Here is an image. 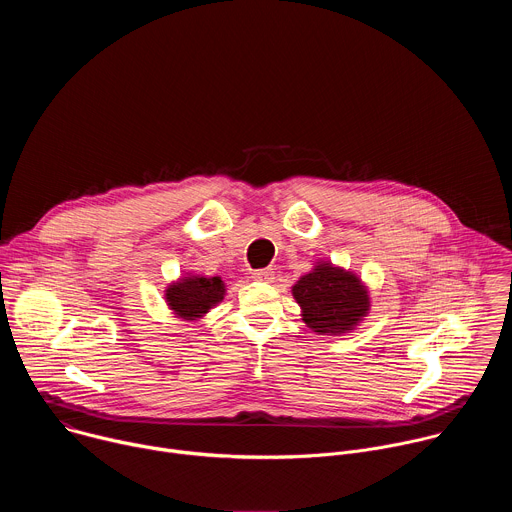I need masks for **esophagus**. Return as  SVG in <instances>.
Wrapping results in <instances>:
<instances>
[{
  "instance_id": "34e87169",
  "label": "esophagus",
  "mask_w": 512,
  "mask_h": 512,
  "mask_svg": "<svg viewBox=\"0 0 512 512\" xmlns=\"http://www.w3.org/2000/svg\"><path fill=\"white\" fill-rule=\"evenodd\" d=\"M251 277H253L255 281H265V283H271V281L275 279V271H273L271 267H265V269H255V271L251 273Z\"/></svg>"
}]
</instances>
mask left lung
Wrapping results in <instances>:
<instances>
[{"mask_svg":"<svg viewBox=\"0 0 512 512\" xmlns=\"http://www.w3.org/2000/svg\"><path fill=\"white\" fill-rule=\"evenodd\" d=\"M304 322L320 334H342L369 312L367 289L356 275L330 263L318 265L294 285Z\"/></svg>","mask_w":512,"mask_h":512,"instance_id":"left-lung-1","label":"left lung"}]
</instances>
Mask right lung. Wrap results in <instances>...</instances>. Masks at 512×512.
Listing matches in <instances>:
<instances>
[{"instance_id": "add662e5", "label": "right lung", "mask_w": 512, "mask_h": 512, "mask_svg": "<svg viewBox=\"0 0 512 512\" xmlns=\"http://www.w3.org/2000/svg\"><path fill=\"white\" fill-rule=\"evenodd\" d=\"M225 296V283L221 277L190 275L172 283L166 289V302L176 316L184 320H196L204 316L214 304Z\"/></svg>"}]
</instances>
